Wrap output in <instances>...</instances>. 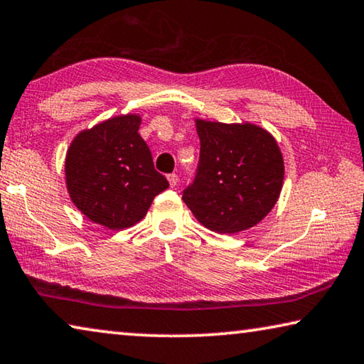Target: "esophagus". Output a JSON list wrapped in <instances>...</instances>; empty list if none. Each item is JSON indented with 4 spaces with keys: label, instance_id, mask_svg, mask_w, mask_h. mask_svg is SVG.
<instances>
[{
    "label": "esophagus",
    "instance_id": "1",
    "mask_svg": "<svg viewBox=\"0 0 364 364\" xmlns=\"http://www.w3.org/2000/svg\"><path fill=\"white\" fill-rule=\"evenodd\" d=\"M166 178H168V183H170L171 188L176 186V184H178V175H176V173H170V175L166 176Z\"/></svg>",
    "mask_w": 364,
    "mask_h": 364
}]
</instances>
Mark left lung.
Wrapping results in <instances>:
<instances>
[{
  "mask_svg": "<svg viewBox=\"0 0 364 364\" xmlns=\"http://www.w3.org/2000/svg\"><path fill=\"white\" fill-rule=\"evenodd\" d=\"M199 164L183 200L212 232L238 233L272 210L284 183V159L272 136L255 124L196 121Z\"/></svg>",
  "mask_w": 364,
  "mask_h": 364,
  "instance_id": "obj_1",
  "label": "left lung"
}]
</instances>
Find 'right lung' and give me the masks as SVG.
Returning a JSON list of instances; mask_svg holds the SVG:
<instances>
[{
    "label": "right lung",
    "mask_w": 364,
    "mask_h": 364,
    "mask_svg": "<svg viewBox=\"0 0 364 364\" xmlns=\"http://www.w3.org/2000/svg\"><path fill=\"white\" fill-rule=\"evenodd\" d=\"M139 124L136 114L103 121L77 134L66 155L73 203L109 230L139 222L155 196L170 186L154 168L151 149L137 132Z\"/></svg>",
    "instance_id": "right-lung-1"
}]
</instances>
